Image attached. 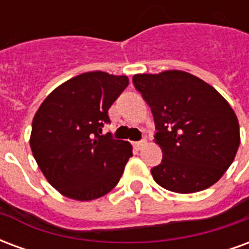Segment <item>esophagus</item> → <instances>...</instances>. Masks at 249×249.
<instances>
[{
  "label": "esophagus",
  "mask_w": 249,
  "mask_h": 249,
  "mask_svg": "<svg viewBox=\"0 0 249 249\" xmlns=\"http://www.w3.org/2000/svg\"><path fill=\"white\" fill-rule=\"evenodd\" d=\"M146 142H148V141H146V139H142L141 141H137L135 145H136V148H137V149H142V148L146 145Z\"/></svg>",
  "instance_id": "esophagus-1"
}]
</instances>
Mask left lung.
<instances>
[{"label":"left lung","mask_w":249,"mask_h":249,"mask_svg":"<svg viewBox=\"0 0 249 249\" xmlns=\"http://www.w3.org/2000/svg\"><path fill=\"white\" fill-rule=\"evenodd\" d=\"M133 85L151 107L162 160L151 173L160 187L195 193L213 185L240 145L233 109L213 87L183 71L135 74Z\"/></svg>","instance_id":"8db88e82"}]
</instances>
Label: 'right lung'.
Masks as SVG:
<instances>
[{
    "mask_svg": "<svg viewBox=\"0 0 249 249\" xmlns=\"http://www.w3.org/2000/svg\"><path fill=\"white\" fill-rule=\"evenodd\" d=\"M128 84L126 76L82 73L57 87L36 112L30 148L46 180L65 197H101L123 176L132 145L101 132Z\"/></svg>",
    "mask_w": 249,
    "mask_h": 249,
    "instance_id": "obj_1",
    "label": "right lung"
}]
</instances>
